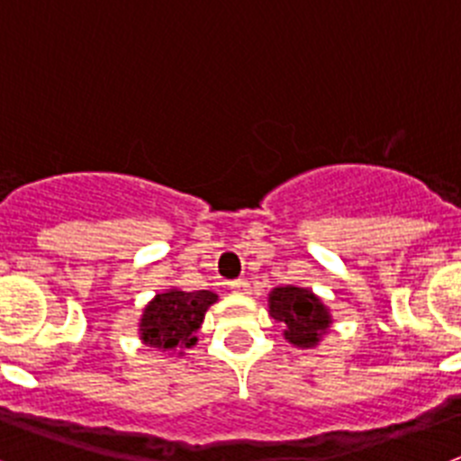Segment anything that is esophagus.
I'll list each match as a JSON object with an SVG mask.
<instances>
[{
  "instance_id": "34e87169",
  "label": "esophagus",
  "mask_w": 461,
  "mask_h": 461,
  "mask_svg": "<svg viewBox=\"0 0 461 461\" xmlns=\"http://www.w3.org/2000/svg\"><path fill=\"white\" fill-rule=\"evenodd\" d=\"M228 286L233 288L235 293H247V291H249V281L235 279V281H230V284H228Z\"/></svg>"
}]
</instances>
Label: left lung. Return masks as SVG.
Masks as SVG:
<instances>
[{
    "label": "left lung",
    "mask_w": 461,
    "mask_h": 461,
    "mask_svg": "<svg viewBox=\"0 0 461 461\" xmlns=\"http://www.w3.org/2000/svg\"><path fill=\"white\" fill-rule=\"evenodd\" d=\"M270 316L284 325V337L297 348H312L328 332L332 316L330 309L309 288L276 286L272 288Z\"/></svg>",
    "instance_id": "8db88e82"
}]
</instances>
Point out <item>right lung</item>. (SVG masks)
Wrapping results in <instances>:
<instances>
[{"label":"right lung","mask_w":461,"mask_h":461,"mask_svg":"<svg viewBox=\"0 0 461 461\" xmlns=\"http://www.w3.org/2000/svg\"><path fill=\"white\" fill-rule=\"evenodd\" d=\"M217 303L212 291H168L154 295L140 319V339L158 351H177L195 346L198 328L203 325L210 304Z\"/></svg>","instance_id":"obj_1"}]
</instances>
